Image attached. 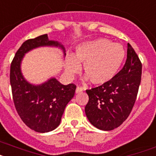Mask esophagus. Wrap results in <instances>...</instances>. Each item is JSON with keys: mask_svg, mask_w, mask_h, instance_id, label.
Returning a JSON list of instances; mask_svg holds the SVG:
<instances>
[{"mask_svg": "<svg viewBox=\"0 0 156 156\" xmlns=\"http://www.w3.org/2000/svg\"><path fill=\"white\" fill-rule=\"evenodd\" d=\"M82 91H83V89L81 88V87H77V88H76V90H75L76 94H79V93H82Z\"/></svg>", "mask_w": 156, "mask_h": 156, "instance_id": "1", "label": "esophagus"}]
</instances>
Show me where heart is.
Listing matches in <instances>:
<instances>
[{
    "mask_svg": "<svg viewBox=\"0 0 156 156\" xmlns=\"http://www.w3.org/2000/svg\"><path fill=\"white\" fill-rule=\"evenodd\" d=\"M125 51L122 46L113 44L107 39H98L85 42L76 48L74 56H68L65 70L68 76L80 70L94 86H104L118 74L125 61Z\"/></svg>",
    "mask_w": 156,
    "mask_h": 156,
    "instance_id": "obj_1",
    "label": "heart"
}]
</instances>
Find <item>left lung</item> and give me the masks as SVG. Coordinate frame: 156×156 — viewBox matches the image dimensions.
I'll list each match as a JSON object with an SVG mask.
<instances>
[{"mask_svg":"<svg viewBox=\"0 0 156 156\" xmlns=\"http://www.w3.org/2000/svg\"><path fill=\"white\" fill-rule=\"evenodd\" d=\"M141 74L142 63L128 44L126 62L116 77L104 86L86 90L89 101L85 112L94 127L110 131L128 118L136 99Z\"/></svg>","mask_w":156,"mask_h":156,"instance_id":"8db88e82","label":"left lung"}]
</instances>
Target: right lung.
Masks as SVG:
<instances>
[{
    "instance_id": "add662e5",
    "label": "right lung",
    "mask_w": 156,
    "mask_h": 156,
    "mask_svg": "<svg viewBox=\"0 0 156 156\" xmlns=\"http://www.w3.org/2000/svg\"><path fill=\"white\" fill-rule=\"evenodd\" d=\"M65 48L58 41L49 40L48 35L23 42L18 49L10 67V84L12 98L18 114L23 122L37 133H48L59 125L66 105L74 96V84L62 85L51 78L40 85L31 84L21 73L22 59L26 53L40 47Z\"/></svg>"
}]
</instances>
